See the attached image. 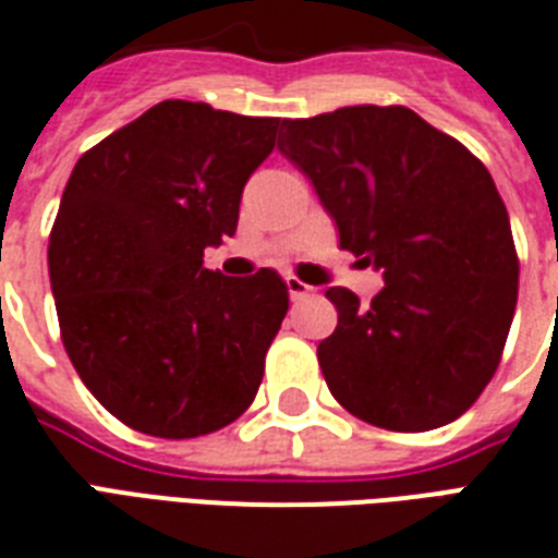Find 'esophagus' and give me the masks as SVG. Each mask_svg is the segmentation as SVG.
<instances>
[{
	"label": "esophagus",
	"mask_w": 558,
	"mask_h": 558,
	"mask_svg": "<svg viewBox=\"0 0 558 558\" xmlns=\"http://www.w3.org/2000/svg\"><path fill=\"white\" fill-rule=\"evenodd\" d=\"M284 282H288V293H291V300H302V296H307V293L314 291L311 284L302 282L300 276H288Z\"/></svg>",
	"instance_id": "34e87169"
}]
</instances>
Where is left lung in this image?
Here are the masks:
<instances>
[{"instance_id":"1","label":"left lung","mask_w":558,"mask_h":558,"mask_svg":"<svg viewBox=\"0 0 558 558\" xmlns=\"http://www.w3.org/2000/svg\"><path fill=\"white\" fill-rule=\"evenodd\" d=\"M282 129L279 153L311 178L342 251L386 282L368 307L349 288L325 291L340 314L316 349L328 389L380 429L452 423L493 380L519 300L493 175L405 106H345Z\"/></svg>"}]
</instances>
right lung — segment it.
<instances>
[{
    "mask_svg": "<svg viewBox=\"0 0 558 558\" xmlns=\"http://www.w3.org/2000/svg\"><path fill=\"white\" fill-rule=\"evenodd\" d=\"M279 118L163 100L92 146L71 172L48 242L65 354L118 421L184 440L253 403L288 314V284L207 270L235 233L247 178Z\"/></svg>",
    "mask_w": 558,
    "mask_h": 558,
    "instance_id": "obj_1",
    "label": "right lung"
}]
</instances>
